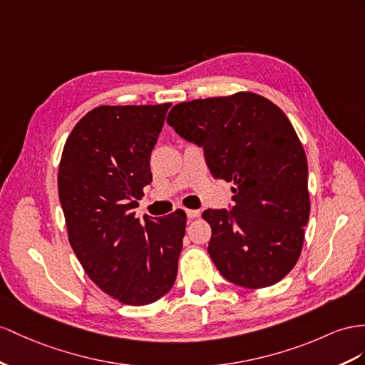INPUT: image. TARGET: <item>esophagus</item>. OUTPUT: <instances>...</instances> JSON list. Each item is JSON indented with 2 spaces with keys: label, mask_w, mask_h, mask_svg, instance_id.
<instances>
[{
  "label": "esophagus",
  "mask_w": 365,
  "mask_h": 365,
  "mask_svg": "<svg viewBox=\"0 0 365 365\" xmlns=\"http://www.w3.org/2000/svg\"><path fill=\"white\" fill-rule=\"evenodd\" d=\"M186 216H188V219H195L200 216V212L197 210H186Z\"/></svg>",
  "instance_id": "esophagus-1"
}]
</instances>
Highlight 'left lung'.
Instances as JSON below:
<instances>
[{
  "label": "left lung",
  "instance_id": "obj_1",
  "mask_svg": "<svg viewBox=\"0 0 365 365\" xmlns=\"http://www.w3.org/2000/svg\"><path fill=\"white\" fill-rule=\"evenodd\" d=\"M168 125L202 146L214 179L232 182L231 210H207L208 253L245 288L284 279L301 256L310 216L305 151L287 115L253 92L175 105Z\"/></svg>",
  "mask_w": 365,
  "mask_h": 365
}]
</instances>
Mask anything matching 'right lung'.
Returning a JSON list of instances; mask_svg holds the SVG:
<instances>
[{
    "label": "right lung",
    "instance_id": "obj_1",
    "mask_svg": "<svg viewBox=\"0 0 365 365\" xmlns=\"http://www.w3.org/2000/svg\"><path fill=\"white\" fill-rule=\"evenodd\" d=\"M171 103L98 106L69 134L58 195L73 253L106 294L126 305L158 301L174 285L186 214L135 219L153 182L151 153Z\"/></svg>",
    "mask_w": 365,
    "mask_h": 365
}]
</instances>
